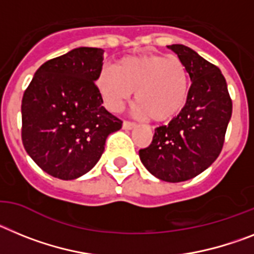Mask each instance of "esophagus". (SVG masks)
Masks as SVG:
<instances>
[{
  "instance_id": "esophagus-1",
  "label": "esophagus",
  "mask_w": 254,
  "mask_h": 254,
  "mask_svg": "<svg viewBox=\"0 0 254 254\" xmlns=\"http://www.w3.org/2000/svg\"><path fill=\"white\" fill-rule=\"evenodd\" d=\"M133 127H135V124H134V123H131V121L125 120L124 123H123V129L130 130V129H133Z\"/></svg>"
}]
</instances>
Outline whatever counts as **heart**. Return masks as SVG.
Wrapping results in <instances>:
<instances>
[{"label": "heart", "mask_w": 254, "mask_h": 254, "mask_svg": "<svg viewBox=\"0 0 254 254\" xmlns=\"http://www.w3.org/2000/svg\"><path fill=\"white\" fill-rule=\"evenodd\" d=\"M189 85L182 61L158 55L124 57L97 79V87L111 111H121L135 92L134 114L138 118L151 116L154 121H166L182 111Z\"/></svg>", "instance_id": "obj_1"}]
</instances>
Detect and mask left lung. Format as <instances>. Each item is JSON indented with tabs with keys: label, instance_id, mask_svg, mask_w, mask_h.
<instances>
[{
	"label": "left lung",
	"instance_id": "8db88e82",
	"mask_svg": "<svg viewBox=\"0 0 254 254\" xmlns=\"http://www.w3.org/2000/svg\"><path fill=\"white\" fill-rule=\"evenodd\" d=\"M169 48L178 55L190 76L188 100L176 118L154 129L151 144L139 149V157L152 175L179 183L199 175L219 157L233 102L217 66L187 46Z\"/></svg>",
	"mask_w": 254,
	"mask_h": 254
}]
</instances>
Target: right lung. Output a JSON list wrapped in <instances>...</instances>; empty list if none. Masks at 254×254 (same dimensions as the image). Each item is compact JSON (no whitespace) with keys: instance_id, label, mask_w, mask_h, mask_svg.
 <instances>
[{"instance_id":"add662e5","label":"right lung","mask_w":254,"mask_h":254,"mask_svg":"<svg viewBox=\"0 0 254 254\" xmlns=\"http://www.w3.org/2000/svg\"><path fill=\"white\" fill-rule=\"evenodd\" d=\"M102 65V48H75L46 61L24 92V148L57 179L87 174L102 156L107 136L123 127V121L102 106L94 83Z\"/></svg>"}]
</instances>
